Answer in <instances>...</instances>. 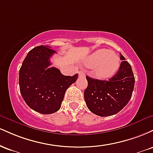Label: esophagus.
Listing matches in <instances>:
<instances>
[{
  "instance_id": "esophagus-1",
  "label": "esophagus",
  "mask_w": 153,
  "mask_h": 153,
  "mask_svg": "<svg viewBox=\"0 0 153 153\" xmlns=\"http://www.w3.org/2000/svg\"><path fill=\"white\" fill-rule=\"evenodd\" d=\"M78 74H79V77H83V76H85V73H84L82 71H80V72H79Z\"/></svg>"
}]
</instances>
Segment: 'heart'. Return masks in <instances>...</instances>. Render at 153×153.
<instances>
[{
    "mask_svg": "<svg viewBox=\"0 0 153 153\" xmlns=\"http://www.w3.org/2000/svg\"><path fill=\"white\" fill-rule=\"evenodd\" d=\"M85 64L88 66L96 67L95 73L100 78H107L112 76L119 68V58L111 51L101 49L87 57Z\"/></svg>",
    "mask_w": 153,
    "mask_h": 153,
    "instance_id": "obj_1",
    "label": "heart"
}]
</instances>
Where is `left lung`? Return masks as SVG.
Listing matches in <instances>:
<instances>
[{"label": "left lung", "instance_id": "obj_1", "mask_svg": "<svg viewBox=\"0 0 153 153\" xmlns=\"http://www.w3.org/2000/svg\"><path fill=\"white\" fill-rule=\"evenodd\" d=\"M122 61L118 72L108 80L86 76L88 87L84 99L88 109L100 117L116 114L130 100L134 86V76L131 67L120 53Z\"/></svg>", "mask_w": 153, "mask_h": 153}]
</instances>
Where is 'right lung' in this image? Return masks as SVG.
Wrapping results in <instances>:
<instances>
[{
	"instance_id": "obj_1",
	"label": "right lung",
	"mask_w": 153,
	"mask_h": 153,
	"mask_svg": "<svg viewBox=\"0 0 153 153\" xmlns=\"http://www.w3.org/2000/svg\"><path fill=\"white\" fill-rule=\"evenodd\" d=\"M56 52L49 46L30 50L19 71V88L23 99L31 109L43 114L57 111L65 93L76 81L78 75H64L59 69L50 68V57Z\"/></svg>"
}]
</instances>
